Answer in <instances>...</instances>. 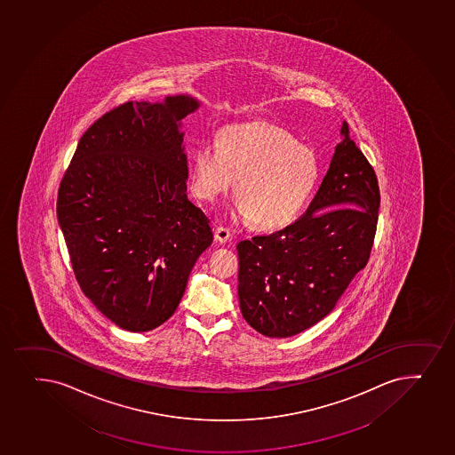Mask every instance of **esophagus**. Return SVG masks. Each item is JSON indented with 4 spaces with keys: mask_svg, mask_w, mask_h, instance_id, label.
<instances>
[{
    "mask_svg": "<svg viewBox=\"0 0 455 455\" xmlns=\"http://www.w3.org/2000/svg\"><path fill=\"white\" fill-rule=\"evenodd\" d=\"M230 239V230L225 227H218L215 230V240L218 243H225L227 240Z\"/></svg>",
    "mask_w": 455,
    "mask_h": 455,
    "instance_id": "obj_1",
    "label": "esophagus"
}]
</instances>
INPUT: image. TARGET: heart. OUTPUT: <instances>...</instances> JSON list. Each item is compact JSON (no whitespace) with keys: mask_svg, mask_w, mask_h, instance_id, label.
I'll return each mask as SVG.
<instances>
[{"mask_svg":"<svg viewBox=\"0 0 455 455\" xmlns=\"http://www.w3.org/2000/svg\"><path fill=\"white\" fill-rule=\"evenodd\" d=\"M235 215L259 230H281L302 215L318 181V162L309 147L267 122L220 129L216 146L203 142L191 159V188L216 201L235 186Z\"/></svg>","mask_w":455,"mask_h":455,"instance_id":"obj_1","label":"heart"}]
</instances>
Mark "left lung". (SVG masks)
Returning <instances> with one entry per match:
<instances>
[{
  "label": "left lung",
  "mask_w": 455,
  "mask_h": 455,
  "mask_svg": "<svg viewBox=\"0 0 455 455\" xmlns=\"http://www.w3.org/2000/svg\"><path fill=\"white\" fill-rule=\"evenodd\" d=\"M296 222L242 240L240 311L264 337L287 338L326 317L371 254L380 207L374 168L348 135Z\"/></svg>",
  "instance_id": "obj_1"
}]
</instances>
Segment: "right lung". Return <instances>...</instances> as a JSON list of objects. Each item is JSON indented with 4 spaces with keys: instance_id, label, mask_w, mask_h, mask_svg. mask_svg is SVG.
<instances>
[{
    "instance_id": "right-lung-1",
    "label": "right lung",
    "mask_w": 455,
    "mask_h": 455,
    "mask_svg": "<svg viewBox=\"0 0 455 455\" xmlns=\"http://www.w3.org/2000/svg\"><path fill=\"white\" fill-rule=\"evenodd\" d=\"M200 102H126L88 127L64 172L57 216L79 287L131 332L176 313L211 220L186 194L180 120Z\"/></svg>"
}]
</instances>
